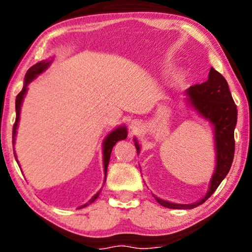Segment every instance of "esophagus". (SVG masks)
Wrapping results in <instances>:
<instances>
[{
	"instance_id": "1",
	"label": "esophagus",
	"mask_w": 252,
	"mask_h": 252,
	"mask_svg": "<svg viewBox=\"0 0 252 252\" xmlns=\"http://www.w3.org/2000/svg\"><path fill=\"white\" fill-rule=\"evenodd\" d=\"M140 127H141V123L139 122V120H132V122H130V124H129V128L132 130L139 129Z\"/></svg>"
}]
</instances>
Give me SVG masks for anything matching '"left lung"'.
Here are the masks:
<instances>
[{
	"instance_id": "left-lung-1",
	"label": "left lung",
	"mask_w": 252,
	"mask_h": 252,
	"mask_svg": "<svg viewBox=\"0 0 252 252\" xmlns=\"http://www.w3.org/2000/svg\"><path fill=\"white\" fill-rule=\"evenodd\" d=\"M187 103L199 117L210 123L213 130L216 151V167L209 189L206 194L199 201L191 204H179L165 201L157 197L156 201L160 205L168 209H194L201 205L211 196L221 181L228 174L232 166L235 141H234V129L237 122V109L230 94L226 79L211 67L209 78L201 85H195L186 91ZM137 154L140 153V144L134 139Z\"/></svg>"
}]
</instances>
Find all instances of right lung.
Here are the masks:
<instances>
[{"instance_id":"add662e5","label":"right lung","mask_w":252,"mask_h":252,"mask_svg":"<svg viewBox=\"0 0 252 252\" xmlns=\"http://www.w3.org/2000/svg\"><path fill=\"white\" fill-rule=\"evenodd\" d=\"M51 62H53V60L41 61V62H39V63L34 64L33 66L30 67V70L27 71V73L25 75V79H24V87L22 89V92H20L16 97V123H15V125H13V130H12V146H15V143H16L17 128H18L19 119H20V109H22L24 97H25V95L27 93V86H29L31 82L34 80V79L37 78V75L42 74L43 72L50 66ZM126 137H127V128H126L125 125H122V126L116 127L115 129L111 130V132H110L108 135L105 136V139L103 140V167H104V175H105L104 181L106 179V171H108V165H109V161H110V155H111L112 148L115 147V144L118 142V141L125 140ZM13 154H15V158H16L17 163H18L16 153H13ZM99 192H101V190L96 192V194L93 196V197L89 199V201L86 203V204L81 205L80 208H85V206L92 204V203L98 197Z\"/></svg>"}]
</instances>
